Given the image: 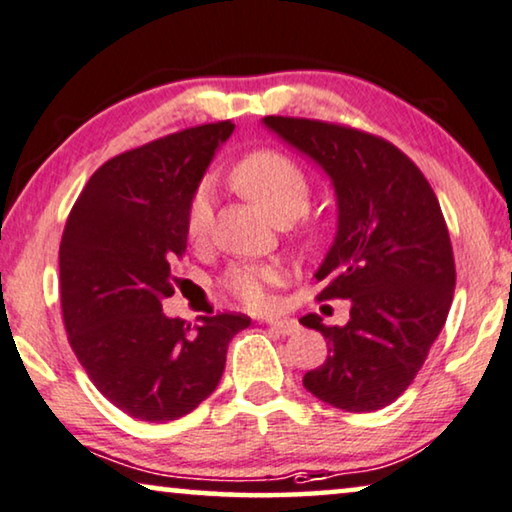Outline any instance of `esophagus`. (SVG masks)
Here are the masks:
<instances>
[{
    "mask_svg": "<svg viewBox=\"0 0 512 512\" xmlns=\"http://www.w3.org/2000/svg\"><path fill=\"white\" fill-rule=\"evenodd\" d=\"M266 326L276 335H294L299 331V324L294 319H266Z\"/></svg>",
    "mask_w": 512,
    "mask_h": 512,
    "instance_id": "1",
    "label": "esophagus"
}]
</instances>
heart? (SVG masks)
Masks as SVG:
<instances>
[{
  "label": "heart",
  "instance_id": "b5f03b06",
  "mask_svg": "<svg viewBox=\"0 0 512 512\" xmlns=\"http://www.w3.org/2000/svg\"><path fill=\"white\" fill-rule=\"evenodd\" d=\"M234 186L250 197L276 223L294 220L308 209L310 179L303 167L273 149H259L241 158L232 172ZM213 220V202L207 186L190 195L186 209V234L193 243L207 239ZM282 282V271L269 264H239L225 273L223 285L248 308H266L271 289Z\"/></svg>",
  "mask_w": 512,
  "mask_h": 512
}]
</instances>
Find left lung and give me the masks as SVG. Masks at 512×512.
Instances as JSON below:
<instances>
[{"label": "left lung", "instance_id": "8db88e82", "mask_svg": "<svg viewBox=\"0 0 512 512\" xmlns=\"http://www.w3.org/2000/svg\"><path fill=\"white\" fill-rule=\"evenodd\" d=\"M264 126L315 160L338 197V232L317 280L319 299H349V322L326 326L329 356L303 386L331 407L375 411L398 400L446 324L455 289L451 236L423 172L395 144L317 119L264 117Z\"/></svg>", "mask_w": 512, "mask_h": 512}]
</instances>
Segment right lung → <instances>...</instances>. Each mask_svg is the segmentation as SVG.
<instances>
[{
	"mask_svg": "<svg viewBox=\"0 0 512 512\" xmlns=\"http://www.w3.org/2000/svg\"><path fill=\"white\" fill-rule=\"evenodd\" d=\"M232 121L186 128L110 158L68 213L59 246L61 312L71 349L124 414L177 421L216 391L227 345L250 317L170 319L186 209Z\"/></svg>",
	"mask_w": 512,
	"mask_h": 512,
	"instance_id": "add662e5",
	"label": "right lung"
}]
</instances>
